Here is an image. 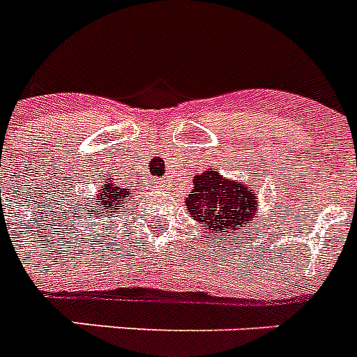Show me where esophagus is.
Listing matches in <instances>:
<instances>
[{"mask_svg": "<svg viewBox=\"0 0 357 357\" xmlns=\"http://www.w3.org/2000/svg\"><path fill=\"white\" fill-rule=\"evenodd\" d=\"M165 183H167L165 179H159V181H158V187H159V188H163V190H165V188H167V185H165Z\"/></svg>", "mask_w": 357, "mask_h": 357, "instance_id": "1", "label": "esophagus"}]
</instances>
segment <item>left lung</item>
I'll use <instances>...</instances> for the list:
<instances>
[{"mask_svg":"<svg viewBox=\"0 0 357 357\" xmlns=\"http://www.w3.org/2000/svg\"><path fill=\"white\" fill-rule=\"evenodd\" d=\"M192 185V192L185 199L188 214L220 240L238 234L255 220L259 198L242 181H231L208 169L196 176Z\"/></svg>","mask_w":357,"mask_h":357,"instance_id":"1","label":"left lung"}]
</instances>
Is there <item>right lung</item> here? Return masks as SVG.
<instances>
[{
    "instance_id": "right-lung-1",
    "label": "right lung",
    "mask_w": 357,
    "mask_h": 357,
    "mask_svg": "<svg viewBox=\"0 0 357 357\" xmlns=\"http://www.w3.org/2000/svg\"><path fill=\"white\" fill-rule=\"evenodd\" d=\"M95 199H99L97 204H94ZM132 199L133 198L130 196V188L115 187V185L109 183L108 181V185H104V187L98 188V192L95 198L89 199L88 207L95 208V211H89L88 216H93V214H97L98 218H102V216H109V213L119 214L121 211H124V208H126V205H128Z\"/></svg>"
}]
</instances>
